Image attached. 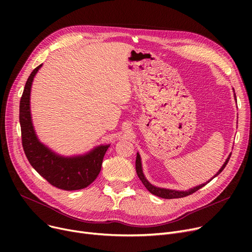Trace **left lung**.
Segmentation results:
<instances>
[{
    "instance_id": "obj_1",
    "label": "left lung",
    "mask_w": 252,
    "mask_h": 252,
    "mask_svg": "<svg viewBox=\"0 0 252 252\" xmlns=\"http://www.w3.org/2000/svg\"><path fill=\"white\" fill-rule=\"evenodd\" d=\"M235 98H236V95H235ZM230 157H231V155L228 157V159L226 160V162L223 163V165L221 166V168L218 171V174L215 176V177H217L218 175H220L221 171H222V169L226 167V165H227V163H228V161H229V159H230ZM136 170H137V175H138V177L140 178V180H141V182L143 183V185L145 187H146V189L150 192V193H152L153 195H156V196H158V197H161V198H164V199H174V198H182V197H186V196H188V195H191V194H193L194 192H196V191H198L199 189H201L203 186H205V185L208 183H206V184H202V185H200V186H197V187H195V188H193V189H190V190H188V191H176V190H168V189H162V188H157V187H155V186H153V185H151L146 179H145V177H144V175H143V171H142V164H141V157H140V155H139V153H137V159H136ZM214 177V178H215ZM213 178V179H214ZM211 179V180H213ZM210 180V181H211Z\"/></svg>"
}]
</instances>
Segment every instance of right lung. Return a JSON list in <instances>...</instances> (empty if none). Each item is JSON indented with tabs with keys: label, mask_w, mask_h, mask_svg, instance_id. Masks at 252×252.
Here are the masks:
<instances>
[{
	"label": "right lung",
	"mask_w": 252,
	"mask_h": 252,
	"mask_svg": "<svg viewBox=\"0 0 252 252\" xmlns=\"http://www.w3.org/2000/svg\"><path fill=\"white\" fill-rule=\"evenodd\" d=\"M38 65L26 81L19 105L22 147L32 166L52 186L72 191L88 187L98 177L103 157L109 145L99 146L90 153L75 157H61L48 149L35 136L31 117L30 97L33 77Z\"/></svg>",
	"instance_id": "1"
}]
</instances>
